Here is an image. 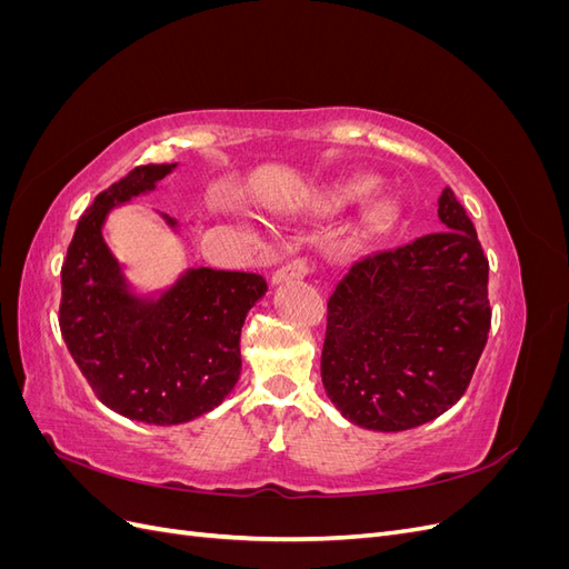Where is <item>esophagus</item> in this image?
<instances>
[{
    "instance_id": "esophagus-1",
    "label": "esophagus",
    "mask_w": 569,
    "mask_h": 569,
    "mask_svg": "<svg viewBox=\"0 0 569 569\" xmlns=\"http://www.w3.org/2000/svg\"><path fill=\"white\" fill-rule=\"evenodd\" d=\"M308 274V263L303 258H297V261H289L287 266H282L278 272L272 274V284H282V282H291V280H303Z\"/></svg>"
}]
</instances>
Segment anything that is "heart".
I'll return each instance as SVG.
<instances>
[{
    "label": "heart",
    "mask_w": 569,
    "mask_h": 569,
    "mask_svg": "<svg viewBox=\"0 0 569 569\" xmlns=\"http://www.w3.org/2000/svg\"><path fill=\"white\" fill-rule=\"evenodd\" d=\"M377 184H380V180L375 176H353L337 180L322 192V206L327 211H343L375 194ZM396 216H399V206H396L393 199L377 201L370 211V220L375 226H385V222H391Z\"/></svg>",
    "instance_id": "b5f03b06"
}]
</instances>
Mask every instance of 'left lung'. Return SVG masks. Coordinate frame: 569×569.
<instances>
[{
  "label": "left lung",
  "instance_id": "obj_1",
  "mask_svg": "<svg viewBox=\"0 0 569 569\" xmlns=\"http://www.w3.org/2000/svg\"><path fill=\"white\" fill-rule=\"evenodd\" d=\"M441 230L360 258L327 303L322 385L349 422L403 432L460 401L487 347L489 261L453 189Z\"/></svg>",
  "mask_w": 569,
  "mask_h": 569
}]
</instances>
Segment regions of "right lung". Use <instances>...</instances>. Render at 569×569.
<instances>
[{
  "instance_id": "right-lung-1",
  "label": "right lung",
  "mask_w": 569,
  "mask_h": 569,
  "mask_svg": "<svg viewBox=\"0 0 569 569\" xmlns=\"http://www.w3.org/2000/svg\"><path fill=\"white\" fill-rule=\"evenodd\" d=\"M178 163H149L101 192L78 220L61 268L59 325L97 399L147 425H182L228 399L242 372L239 337L266 297L253 272L187 268L140 291L104 239L113 209L149 194ZM180 232L176 218L161 213Z\"/></svg>"
}]
</instances>
